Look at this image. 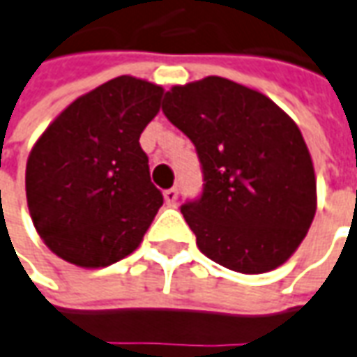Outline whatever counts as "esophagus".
<instances>
[{
    "instance_id": "obj_1",
    "label": "esophagus",
    "mask_w": 357,
    "mask_h": 357,
    "mask_svg": "<svg viewBox=\"0 0 357 357\" xmlns=\"http://www.w3.org/2000/svg\"><path fill=\"white\" fill-rule=\"evenodd\" d=\"M165 202L169 204V206H173L176 202V198H178V188H169V190H165Z\"/></svg>"
}]
</instances>
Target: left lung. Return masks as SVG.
<instances>
[{"mask_svg": "<svg viewBox=\"0 0 357 357\" xmlns=\"http://www.w3.org/2000/svg\"><path fill=\"white\" fill-rule=\"evenodd\" d=\"M163 114L196 147L202 192L181 206L204 255L241 274L284 264L317 210L311 155L282 108L210 75L165 93Z\"/></svg>", "mask_w": 357, "mask_h": 357, "instance_id": "8db88e82", "label": "left lung"}]
</instances>
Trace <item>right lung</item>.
<instances>
[{
    "instance_id": "right-lung-1",
    "label": "right lung",
    "mask_w": 357,
    "mask_h": 357,
    "mask_svg": "<svg viewBox=\"0 0 357 357\" xmlns=\"http://www.w3.org/2000/svg\"><path fill=\"white\" fill-rule=\"evenodd\" d=\"M163 89L120 75L73 100L26 161V204L52 252L83 268L114 264L137 249L163 206L139 146Z\"/></svg>"
}]
</instances>
